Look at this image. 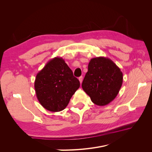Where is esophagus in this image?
<instances>
[{"label":"esophagus","mask_w":152,"mask_h":152,"mask_svg":"<svg viewBox=\"0 0 152 152\" xmlns=\"http://www.w3.org/2000/svg\"><path fill=\"white\" fill-rule=\"evenodd\" d=\"M79 81H80V84H81L82 82V80H83V77L80 76V77L79 78Z\"/></svg>","instance_id":"esophagus-1"}]
</instances>
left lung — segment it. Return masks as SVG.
Returning <instances> with one entry per match:
<instances>
[{
	"instance_id": "8db88e82",
	"label": "left lung",
	"mask_w": 152,
	"mask_h": 152,
	"mask_svg": "<svg viewBox=\"0 0 152 152\" xmlns=\"http://www.w3.org/2000/svg\"><path fill=\"white\" fill-rule=\"evenodd\" d=\"M122 82V72L116 64L108 58L97 57L90 60L82 87L92 102L104 106L116 98Z\"/></svg>"
}]
</instances>
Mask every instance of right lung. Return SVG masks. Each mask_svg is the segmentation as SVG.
I'll return each instance as SVG.
<instances>
[{
    "label": "right lung",
    "instance_id": "right-lung-1",
    "mask_svg": "<svg viewBox=\"0 0 152 152\" xmlns=\"http://www.w3.org/2000/svg\"><path fill=\"white\" fill-rule=\"evenodd\" d=\"M35 90L42 107L50 112L65 109L79 88L80 82L62 58L49 60L36 75Z\"/></svg>",
    "mask_w": 152,
    "mask_h": 152
}]
</instances>
